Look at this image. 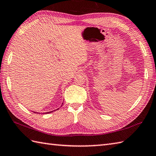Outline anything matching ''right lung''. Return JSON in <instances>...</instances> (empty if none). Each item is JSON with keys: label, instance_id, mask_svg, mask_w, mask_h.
Instances as JSON below:
<instances>
[{"label": "right lung", "instance_id": "obj_1", "mask_svg": "<svg viewBox=\"0 0 156 156\" xmlns=\"http://www.w3.org/2000/svg\"><path fill=\"white\" fill-rule=\"evenodd\" d=\"M35 113H36V112H35ZM46 113L47 114V113H49V112H46Z\"/></svg>", "mask_w": 156, "mask_h": 156}]
</instances>
